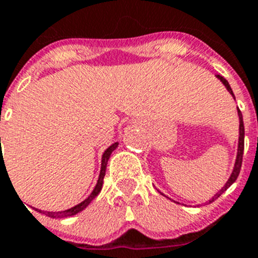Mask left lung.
Listing matches in <instances>:
<instances>
[{"label": "left lung", "mask_w": 258, "mask_h": 258, "mask_svg": "<svg viewBox=\"0 0 258 258\" xmlns=\"http://www.w3.org/2000/svg\"><path fill=\"white\" fill-rule=\"evenodd\" d=\"M216 77L220 80V81L223 82V85L226 86L227 90H228L231 94H232V97L235 98V96H233V92L232 89H231V86H229L228 81H227L224 77H222L220 75H216ZM237 114H239V119H240V128H239V147H237V156H236V161H235V166H233V170H232V174H231V177L228 178V181H227V183L222 187V190H219V191L216 192L215 196L213 197V198L210 199L209 203L214 202L216 198H219L220 196H222L223 192L226 191L227 189H228L229 186L232 185L233 182L236 181V178L239 177V173H240V169H241V162H243V152H244V122H243V115H241V111H240L239 109H237ZM162 194V192H161ZM164 196V194H162Z\"/></svg>", "instance_id": "1"}]
</instances>
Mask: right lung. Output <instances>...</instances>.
I'll return each instance as SVG.
<instances>
[{
  "label": "right lung",
  "instance_id": "1",
  "mask_svg": "<svg viewBox=\"0 0 258 258\" xmlns=\"http://www.w3.org/2000/svg\"><path fill=\"white\" fill-rule=\"evenodd\" d=\"M116 147H118V143H114L112 146H110L109 148L106 149L105 152H103V155H102V164H101V172H99L98 181H97V185H96V187H94V190H93V191H92V194H90V196H89L88 198L85 199V201H82V202L79 203L77 206L72 207V209L66 210V211H59V213H52V211H42V210H39V213H43V214H44V215L49 216V218H55V219H57V218H68V216L76 215V214L80 213V211H82V210L85 209V207L88 206L89 203L92 202L93 199H94L97 196H98L99 191H101V189H102L103 177H105L106 166H107V161H109V159H110V156H111L112 151H114V149H115Z\"/></svg>",
  "mask_w": 258,
  "mask_h": 258
}]
</instances>
